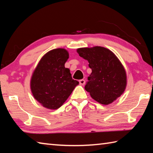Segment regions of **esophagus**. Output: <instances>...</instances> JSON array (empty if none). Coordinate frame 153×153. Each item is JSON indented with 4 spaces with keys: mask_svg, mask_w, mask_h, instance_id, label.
<instances>
[{
    "mask_svg": "<svg viewBox=\"0 0 153 153\" xmlns=\"http://www.w3.org/2000/svg\"><path fill=\"white\" fill-rule=\"evenodd\" d=\"M79 82L80 85H84L85 84V81L84 79H80L79 81Z\"/></svg>",
    "mask_w": 153,
    "mask_h": 153,
    "instance_id": "34e87169",
    "label": "esophagus"
}]
</instances>
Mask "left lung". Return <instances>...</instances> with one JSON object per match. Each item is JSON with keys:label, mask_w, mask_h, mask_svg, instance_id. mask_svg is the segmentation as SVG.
Wrapping results in <instances>:
<instances>
[{"label": "left lung", "mask_w": 153, "mask_h": 153, "mask_svg": "<svg viewBox=\"0 0 153 153\" xmlns=\"http://www.w3.org/2000/svg\"><path fill=\"white\" fill-rule=\"evenodd\" d=\"M77 52L92 70L85 89L94 100L107 105L122 95L127 84L126 70L111 51L97 46L77 48Z\"/></svg>", "instance_id": "8db88e82"}]
</instances>
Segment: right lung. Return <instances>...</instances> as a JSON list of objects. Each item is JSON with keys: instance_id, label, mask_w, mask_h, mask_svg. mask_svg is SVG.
Wrapping results in <instances>:
<instances>
[{"instance_id": "obj_1", "label": "right lung", "mask_w": 153, "mask_h": 153, "mask_svg": "<svg viewBox=\"0 0 153 153\" xmlns=\"http://www.w3.org/2000/svg\"><path fill=\"white\" fill-rule=\"evenodd\" d=\"M68 58L69 54L64 48L50 51L42 57L32 74V94L48 109L60 108L79 84L64 66Z\"/></svg>"}]
</instances>
